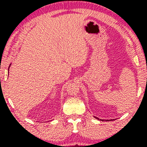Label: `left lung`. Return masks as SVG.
<instances>
[{
  "instance_id": "left-lung-1",
  "label": "left lung",
  "mask_w": 147,
  "mask_h": 147,
  "mask_svg": "<svg viewBox=\"0 0 147 147\" xmlns=\"http://www.w3.org/2000/svg\"><path fill=\"white\" fill-rule=\"evenodd\" d=\"M95 117L96 118V119H99V118H97V117ZM100 120H101V121H109V120H108V119H107V120H104V119H100ZM110 120H111V119H110Z\"/></svg>"
}]
</instances>
